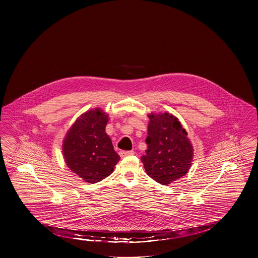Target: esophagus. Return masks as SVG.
I'll list each match as a JSON object with an SVG mask.
<instances>
[{"label":"esophagus","instance_id":"34e87169","mask_svg":"<svg viewBox=\"0 0 258 258\" xmlns=\"http://www.w3.org/2000/svg\"><path fill=\"white\" fill-rule=\"evenodd\" d=\"M120 157L123 158V157H127V156H133L135 155V152L134 151H121L120 153Z\"/></svg>","mask_w":258,"mask_h":258}]
</instances>
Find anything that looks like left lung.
<instances>
[{
	"label": "left lung",
	"mask_w": 258,
	"mask_h": 258,
	"mask_svg": "<svg viewBox=\"0 0 258 258\" xmlns=\"http://www.w3.org/2000/svg\"><path fill=\"white\" fill-rule=\"evenodd\" d=\"M145 171L156 182L171 184L184 176L194 159V148L180 121L167 112L148 115Z\"/></svg>",
	"instance_id": "left-lung-1"
}]
</instances>
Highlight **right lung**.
I'll return each instance as SVG.
<instances>
[{
  "label": "right lung",
  "mask_w": 258,
  "mask_h": 258,
  "mask_svg": "<svg viewBox=\"0 0 258 258\" xmlns=\"http://www.w3.org/2000/svg\"><path fill=\"white\" fill-rule=\"evenodd\" d=\"M108 119L99 108L87 111L75 121L62 141L68 167L87 183L95 184L108 177L120 160L105 133Z\"/></svg>",
  "instance_id": "obj_1"
}]
</instances>
